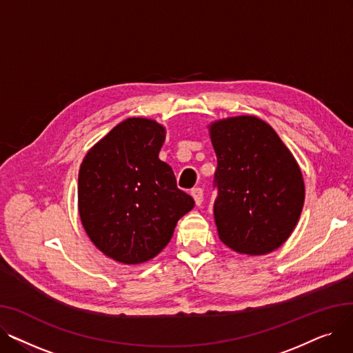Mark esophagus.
Here are the masks:
<instances>
[{
    "label": "esophagus",
    "mask_w": 353,
    "mask_h": 353,
    "mask_svg": "<svg viewBox=\"0 0 353 353\" xmlns=\"http://www.w3.org/2000/svg\"><path fill=\"white\" fill-rule=\"evenodd\" d=\"M192 196H193V199H194V201H196V205L200 206L201 201H203V189L194 188V189L192 190Z\"/></svg>",
    "instance_id": "34e87169"
}]
</instances>
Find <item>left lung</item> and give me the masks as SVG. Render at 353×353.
Returning <instances> with one entry per match:
<instances>
[{"label":"left lung","mask_w":353,"mask_h":353,"mask_svg":"<svg viewBox=\"0 0 353 353\" xmlns=\"http://www.w3.org/2000/svg\"><path fill=\"white\" fill-rule=\"evenodd\" d=\"M213 188L219 237L234 252L266 254L282 246L301 217L302 172L274 130L254 116L214 121Z\"/></svg>","instance_id":"obj_1"}]
</instances>
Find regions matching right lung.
<instances>
[{"label":"right lung","instance_id":"right-lung-1","mask_svg":"<svg viewBox=\"0 0 353 353\" xmlns=\"http://www.w3.org/2000/svg\"><path fill=\"white\" fill-rule=\"evenodd\" d=\"M165 128L132 117L85 154L79 173V212L85 233L105 256L139 265L170 242L194 200L180 190L172 167L159 159Z\"/></svg>","mask_w":353,"mask_h":353}]
</instances>
